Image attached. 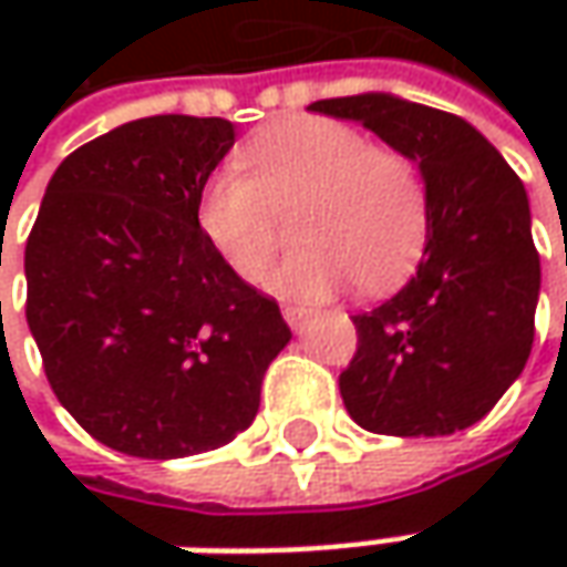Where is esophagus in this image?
Instances as JSON below:
<instances>
[{
	"instance_id": "obj_1",
	"label": "esophagus",
	"mask_w": 567,
	"mask_h": 567,
	"mask_svg": "<svg viewBox=\"0 0 567 567\" xmlns=\"http://www.w3.org/2000/svg\"><path fill=\"white\" fill-rule=\"evenodd\" d=\"M284 318H287V324L293 328V331H306L309 328V321L316 318L312 309H306V306H293V302H287L284 306Z\"/></svg>"
}]
</instances>
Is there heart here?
I'll return each mask as SVG.
<instances>
[{"label":"heart","mask_w":567,"mask_h":567,"mask_svg":"<svg viewBox=\"0 0 567 567\" xmlns=\"http://www.w3.org/2000/svg\"><path fill=\"white\" fill-rule=\"evenodd\" d=\"M296 214L306 243L271 274L280 293L321 299L360 280L379 293L413 268L423 249L429 198L420 169L398 151L372 147L338 120H290L239 151V169L207 176L198 227L243 280H261L280 246V220Z\"/></svg>","instance_id":"1"}]
</instances>
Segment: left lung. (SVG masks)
I'll return each mask as SVG.
<instances>
[{
    "label": "left lung",
    "instance_id": "left-lung-1",
    "mask_svg": "<svg viewBox=\"0 0 567 567\" xmlns=\"http://www.w3.org/2000/svg\"><path fill=\"white\" fill-rule=\"evenodd\" d=\"M312 113L362 122L420 166L429 224L416 274L353 316L340 372L353 423L379 435H451L480 423L534 347L539 255L524 183L470 122L394 94L316 100Z\"/></svg>",
    "mask_w": 567,
    "mask_h": 567
}]
</instances>
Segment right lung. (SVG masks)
<instances>
[{
	"label": "right lung",
	"instance_id": "obj_1",
	"mask_svg": "<svg viewBox=\"0 0 567 567\" xmlns=\"http://www.w3.org/2000/svg\"><path fill=\"white\" fill-rule=\"evenodd\" d=\"M233 142L217 116L125 122L59 164L28 236L24 312L50 388L122 454L173 461L233 442L293 338L198 227Z\"/></svg>",
	"mask_w": 567,
	"mask_h": 567
}]
</instances>
